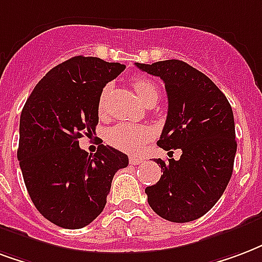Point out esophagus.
Instances as JSON below:
<instances>
[{"label": "esophagus", "mask_w": 262, "mask_h": 262, "mask_svg": "<svg viewBox=\"0 0 262 262\" xmlns=\"http://www.w3.org/2000/svg\"><path fill=\"white\" fill-rule=\"evenodd\" d=\"M129 162H130V164H133V165H139V164H143V162H144V160H143V158H140V157H130V158H129Z\"/></svg>", "instance_id": "34e87169"}]
</instances>
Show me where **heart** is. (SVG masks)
<instances>
[{
    "instance_id": "1",
    "label": "heart",
    "mask_w": 262,
    "mask_h": 262,
    "mask_svg": "<svg viewBox=\"0 0 262 262\" xmlns=\"http://www.w3.org/2000/svg\"><path fill=\"white\" fill-rule=\"evenodd\" d=\"M133 89L137 93V96L141 101L147 104L150 101L158 100V87L148 79H135L133 80ZM110 92V86L102 89L100 98H98V112L102 114L105 108L106 94ZM152 130L146 125H136L129 122H119L106 133V140L118 150L126 151V152H135L140 150L141 147L146 146L147 141L151 140Z\"/></svg>"
}]
</instances>
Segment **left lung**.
Instances as JSON below:
<instances>
[{
    "mask_svg": "<svg viewBox=\"0 0 262 262\" xmlns=\"http://www.w3.org/2000/svg\"><path fill=\"white\" fill-rule=\"evenodd\" d=\"M136 67L165 83L168 116L157 144L182 150L178 161L154 160L164 173L146 189L147 200L161 218L190 222L216 204L233 172L237 143L232 106L210 77L186 62Z\"/></svg>",
    "mask_w": 262,
    "mask_h": 262,
    "instance_id": "obj_1",
    "label": "left lung"
}]
</instances>
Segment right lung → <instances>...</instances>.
<instances>
[{
	"label": "right lung",
	"instance_id": "add662e5",
	"mask_svg": "<svg viewBox=\"0 0 262 262\" xmlns=\"http://www.w3.org/2000/svg\"><path fill=\"white\" fill-rule=\"evenodd\" d=\"M125 65L73 57L37 83L20 114L17 161L38 212L65 229H80L101 214L116 170L129 158L100 144L94 156L79 147L98 123V98Z\"/></svg>",
	"mask_w": 262,
	"mask_h": 262
}]
</instances>
